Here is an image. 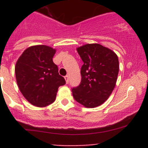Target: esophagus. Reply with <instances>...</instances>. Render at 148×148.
<instances>
[{"mask_svg":"<svg viewBox=\"0 0 148 148\" xmlns=\"http://www.w3.org/2000/svg\"><path fill=\"white\" fill-rule=\"evenodd\" d=\"M64 79H65V80H66V82L68 84V82H69V76L68 75L65 76Z\"/></svg>","mask_w":148,"mask_h":148,"instance_id":"34e87169","label":"esophagus"}]
</instances>
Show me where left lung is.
Listing matches in <instances>:
<instances>
[{"instance_id": "1", "label": "left lung", "mask_w": 148, "mask_h": 148, "mask_svg": "<svg viewBox=\"0 0 148 148\" xmlns=\"http://www.w3.org/2000/svg\"><path fill=\"white\" fill-rule=\"evenodd\" d=\"M84 64L79 85L71 89L74 99L88 108L103 104L112 92L119 72L117 54L99 44L77 49Z\"/></svg>"}]
</instances>
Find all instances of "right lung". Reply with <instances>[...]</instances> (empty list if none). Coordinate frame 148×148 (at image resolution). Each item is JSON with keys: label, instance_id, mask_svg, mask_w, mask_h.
Wrapping results in <instances>:
<instances>
[{"label": "right lung", "instance_id": "1", "mask_svg": "<svg viewBox=\"0 0 148 148\" xmlns=\"http://www.w3.org/2000/svg\"><path fill=\"white\" fill-rule=\"evenodd\" d=\"M56 50L44 45L26 49L15 67L16 82L22 95L33 105L46 107L54 102L58 88L66 81L53 62Z\"/></svg>", "mask_w": 148, "mask_h": 148}]
</instances>
